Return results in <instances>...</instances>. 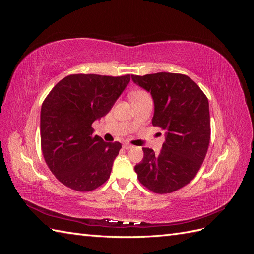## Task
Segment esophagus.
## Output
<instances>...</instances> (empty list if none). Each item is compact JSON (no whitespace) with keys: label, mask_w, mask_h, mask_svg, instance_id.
Wrapping results in <instances>:
<instances>
[{"label":"esophagus","mask_w":254,"mask_h":254,"mask_svg":"<svg viewBox=\"0 0 254 254\" xmlns=\"http://www.w3.org/2000/svg\"><path fill=\"white\" fill-rule=\"evenodd\" d=\"M124 148H125V149H131V148H133V145L129 144V143H125V144H124Z\"/></svg>","instance_id":"1"}]
</instances>
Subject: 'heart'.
I'll return each mask as SVG.
<instances>
[{"label":"heart","mask_w":254,"mask_h":254,"mask_svg":"<svg viewBox=\"0 0 254 254\" xmlns=\"http://www.w3.org/2000/svg\"><path fill=\"white\" fill-rule=\"evenodd\" d=\"M147 93H145L144 91H135V92H132L131 95H130V97H131V99L133 98H136V97H141V96H144Z\"/></svg>","instance_id":"b5f03b06"}]
</instances>
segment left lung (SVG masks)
I'll list each match as a JSON object with an SVG mask.
<instances>
[{"mask_svg": "<svg viewBox=\"0 0 254 254\" xmlns=\"http://www.w3.org/2000/svg\"><path fill=\"white\" fill-rule=\"evenodd\" d=\"M131 78L150 92L155 104L152 125L166 131L162 149L156 155L143 148V160L134 171L153 193H172L195 178L205 158L211 137L209 102L187 75L161 72Z\"/></svg>", "mask_w": 254, "mask_h": 254, "instance_id": "obj_1", "label": "left lung"}]
</instances>
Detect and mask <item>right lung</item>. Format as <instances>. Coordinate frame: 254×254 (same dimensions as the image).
Here are the masks:
<instances>
[{
  "instance_id": "1",
  "label": "right lung",
  "mask_w": 254,
  "mask_h": 254,
  "mask_svg": "<svg viewBox=\"0 0 254 254\" xmlns=\"http://www.w3.org/2000/svg\"><path fill=\"white\" fill-rule=\"evenodd\" d=\"M130 75L72 74L44 99L40 114L41 148L51 172L65 187L90 191L109 179L122 144L94 135L92 124L110 111Z\"/></svg>"
}]
</instances>
